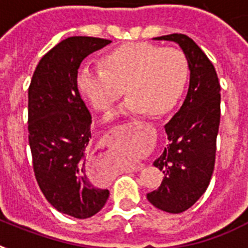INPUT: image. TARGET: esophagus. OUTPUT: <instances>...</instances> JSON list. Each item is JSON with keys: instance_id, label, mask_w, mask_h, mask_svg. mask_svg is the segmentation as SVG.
<instances>
[{"instance_id": "esophagus-1", "label": "esophagus", "mask_w": 248, "mask_h": 248, "mask_svg": "<svg viewBox=\"0 0 248 248\" xmlns=\"http://www.w3.org/2000/svg\"><path fill=\"white\" fill-rule=\"evenodd\" d=\"M143 169V165H135V166H132L131 167V171H140V170Z\"/></svg>"}]
</instances>
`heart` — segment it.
<instances>
[{
	"instance_id": "obj_1",
	"label": "heart",
	"mask_w": 248,
	"mask_h": 248,
	"mask_svg": "<svg viewBox=\"0 0 248 248\" xmlns=\"http://www.w3.org/2000/svg\"><path fill=\"white\" fill-rule=\"evenodd\" d=\"M101 65H82L76 77L81 95L99 112L109 110L126 87L128 99L121 113L162 116L176 105L189 77L184 52L149 42L118 46L101 59Z\"/></svg>"
}]
</instances>
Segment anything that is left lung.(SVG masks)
I'll return each mask as SVG.
<instances>
[{"mask_svg": "<svg viewBox=\"0 0 248 248\" xmlns=\"http://www.w3.org/2000/svg\"><path fill=\"white\" fill-rule=\"evenodd\" d=\"M176 42L188 58L190 79L184 103L166 124L169 145L153 165L165 175L147 198L155 207L180 214L206 192L216 157L220 124V83L215 67L198 45L181 33L155 37Z\"/></svg>", "mask_w": 248, "mask_h": 248, "instance_id": "left-lung-1", "label": "left lung"}]
</instances>
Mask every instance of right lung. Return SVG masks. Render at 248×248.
Masks as SVG:
<instances>
[{"label":"right lung","instance_id":"1","mask_svg":"<svg viewBox=\"0 0 248 248\" xmlns=\"http://www.w3.org/2000/svg\"><path fill=\"white\" fill-rule=\"evenodd\" d=\"M112 41L68 37L46 52L28 89V139L34 176L52 207L87 219L104 207L108 189L87 167L91 114L76 85L82 60Z\"/></svg>","mask_w":248,"mask_h":248}]
</instances>
